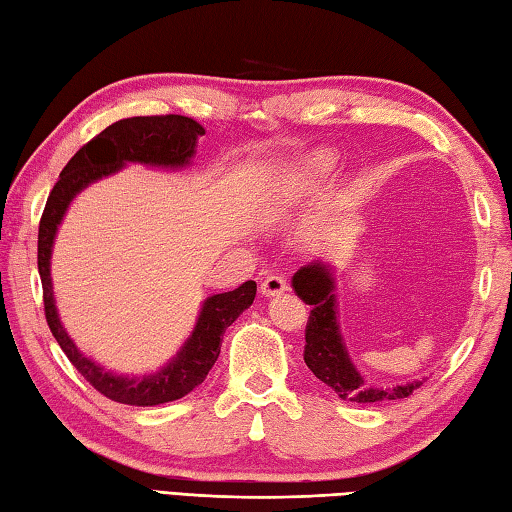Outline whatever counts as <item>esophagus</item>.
Listing matches in <instances>:
<instances>
[{
  "label": "esophagus",
  "instance_id": "esophagus-1",
  "mask_svg": "<svg viewBox=\"0 0 512 512\" xmlns=\"http://www.w3.org/2000/svg\"><path fill=\"white\" fill-rule=\"evenodd\" d=\"M259 290H262V295H266V297H277V295H281V292L288 290V284L281 275H270L262 281Z\"/></svg>",
  "mask_w": 512,
  "mask_h": 512
}]
</instances>
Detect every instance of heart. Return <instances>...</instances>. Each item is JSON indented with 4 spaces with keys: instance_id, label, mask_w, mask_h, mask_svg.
Returning <instances> with one entry per match:
<instances>
[{
    "instance_id": "obj_1",
    "label": "heart",
    "mask_w": 512,
    "mask_h": 512,
    "mask_svg": "<svg viewBox=\"0 0 512 512\" xmlns=\"http://www.w3.org/2000/svg\"><path fill=\"white\" fill-rule=\"evenodd\" d=\"M336 158L332 151L319 149L312 151L310 156L301 158L295 165L284 169V173L275 180L273 191H270V206L277 213H286L295 209L299 202H303L317 191L321 184L330 178L334 171Z\"/></svg>"
}]
</instances>
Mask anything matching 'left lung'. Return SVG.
<instances>
[{"label": "left lung", "instance_id": "1", "mask_svg": "<svg viewBox=\"0 0 512 512\" xmlns=\"http://www.w3.org/2000/svg\"><path fill=\"white\" fill-rule=\"evenodd\" d=\"M292 290L297 297L308 303L310 319L306 325V352L303 361L310 367V372L321 383L328 385L336 396L352 402H389L398 398H407L413 389L422 385V380H413L407 385L396 387H372L365 383V378L358 374L356 365L347 354L345 339L341 334L339 301H336V275L328 262H310L301 266L292 275Z\"/></svg>", "mask_w": 512, "mask_h": 512}]
</instances>
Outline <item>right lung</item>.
I'll list each match as a JSON object with an SVG mask.
<instances>
[{"instance_id":"obj_1","label":"right lung","mask_w":512,"mask_h":512,"mask_svg":"<svg viewBox=\"0 0 512 512\" xmlns=\"http://www.w3.org/2000/svg\"><path fill=\"white\" fill-rule=\"evenodd\" d=\"M200 136H204V127L193 118L180 114L134 116L116 121L114 125L105 127L99 136H94L88 145L76 151L68 165L63 167L41 215L37 264L50 332L61 345L65 356L70 358V363L79 369V374L103 396L114 402H123V405H162V402L187 396L189 391L204 383L206 374L211 372L217 356H220V343L226 328L246 308H250L257 284L246 281V284L231 292L206 297L189 339L182 343L176 356L165 367L143 376H123L110 372V369L85 356L74 345L70 334L65 332L57 312V303H54L50 277L54 239H57V231L72 200L83 189H88L92 182L114 176L129 162L158 169L189 167Z\"/></svg>"}]
</instances>
